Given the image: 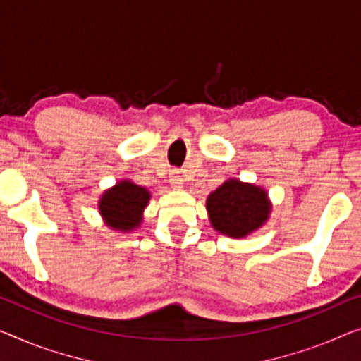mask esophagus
Returning <instances> with one entry per match:
<instances>
[{"instance_id":"1","label":"esophagus","mask_w":361,"mask_h":361,"mask_svg":"<svg viewBox=\"0 0 361 361\" xmlns=\"http://www.w3.org/2000/svg\"><path fill=\"white\" fill-rule=\"evenodd\" d=\"M170 185L173 188H181L183 186V178L178 173H171L170 176Z\"/></svg>"}]
</instances>
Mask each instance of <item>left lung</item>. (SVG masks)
Masks as SVG:
<instances>
[{"label": "left lung", "mask_w": 361, "mask_h": 361, "mask_svg": "<svg viewBox=\"0 0 361 361\" xmlns=\"http://www.w3.org/2000/svg\"><path fill=\"white\" fill-rule=\"evenodd\" d=\"M212 228L228 238H246L271 217L272 202L267 191L255 183L228 178L206 199Z\"/></svg>", "instance_id": "left-lung-1"}]
</instances>
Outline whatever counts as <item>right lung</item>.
I'll return each mask as SVG.
<instances>
[{"label":"right lung","mask_w":361,"mask_h":361,"mask_svg":"<svg viewBox=\"0 0 361 361\" xmlns=\"http://www.w3.org/2000/svg\"><path fill=\"white\" fill-rule=\"evenodd\" d=\"M150 197L152 195L147 188L123 178L102 192L97 209L110 230L128 233L141 227Z\"/></svg>","instance_id":"1"}]
</instances>
